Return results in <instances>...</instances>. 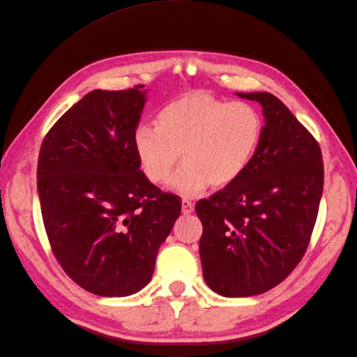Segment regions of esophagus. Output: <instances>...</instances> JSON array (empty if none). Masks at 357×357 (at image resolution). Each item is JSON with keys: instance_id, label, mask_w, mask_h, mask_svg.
Wrapping results in <instances>:
<instances>
[{"instance_id": "34e87169", "label": "esophagus", "mask_w": 357, "mask_h": 357, "mask_svg": "<svg viewBox=\"0 0 357 357\" xmlns=\"http://www.w3.org/2000/svg\"><path fill=\"white\" fill-rule=\"evenodd\" d=\"M181 213L183 214H192L193 213V204L189 199L181 201Z\"/></svg>"}]
</instances>
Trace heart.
I'll list each match as a JSON object with an SVG mask.
<instances>
[{"label": "heart", "instance_id": "heart-1", "mask_svg": "<svg viewBox=\"0 0 357 357\" xmlns=\"http://www.w3.org/2000/svg\"><path fill=\"white\" fill-rule=\"evenodd\" d=\"M261 137L262 119L253 105L189 92L158 113L156 128L138 126L132 146L139 168L153 185H165L181 155L185 165L171 188L190 197L208 185L225 188L238 180Z\"/></svg>", "mask_w": 357, "mask_h": 357}]
</instances>
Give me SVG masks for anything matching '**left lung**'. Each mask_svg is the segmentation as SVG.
<instances>
[{"label":"left lung","instance_id":"8db88e82","mask_svg":"<svg viewBox=\"0 0 357 357\" xmlns=\"http://www.w3.org/2000/svg\"><path fill=\"white\" fill-rule=\"evenodd\" d=\"M262 105L265 126L244 174L197 204L207 286L226 298L261 295L305 255L323 193L319 143L277 96L236 93Z\"/></svg>","mask_w":357,"mask_h":357}]
</instances>
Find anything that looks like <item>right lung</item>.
Masks as SVG:
<instances>
[{
	"label": "right lung",
	"mask_w": 357,
	"mask_h": 357,
	"mask_svg": "<svg viewBox=\"0 0 357 357\" xmlns=\"http://www.w3.org/2000/svg\"><path fill=\"white\" fill-rule=\"evenodd\" d=\"M144 86L92 91L43 139L37 188L52 252L98 296L137 294L153 275L160 244L181 211L139 169L132 137Z\"/></svg>",
	"instance_id": "right-lung-1"
}]
</instances>
